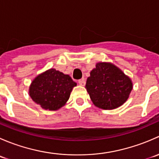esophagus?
Segmentation results:
<instances>
[{
	"instance_id": "esophagus-1",
	"label": "esophagus",
	"mask_w": 159,
	"mask_h": 159,
	"mask_svg": "<svg viewBox=\"0 0 159 159\" xmlns=\"http://www.w3.org/2000/svg\"><path fill=\"white\" fill-rule=\"evenodd\" d=\"M78 84L81 86H84L85 85V81H84V79L78 80Z\"/></svg>"
}]
</instances>
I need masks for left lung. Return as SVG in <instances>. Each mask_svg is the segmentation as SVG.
<instances>
[{"instance_id": "obj_1", "label": "left lung", "mask_w": 159, "mask_h": 159, "mask_svg": "<svg viewBox=\"0 0 159 159\" xmlns=\"http://www.w3.org/2000/svg\"><path fill=\"white\" fill-rule=\"evenodd\" d=\"M85 88L95 106L110 110L126 102L132 90V83L115 65L98 63L90 73Z\"/></svg>"}]
</instances>
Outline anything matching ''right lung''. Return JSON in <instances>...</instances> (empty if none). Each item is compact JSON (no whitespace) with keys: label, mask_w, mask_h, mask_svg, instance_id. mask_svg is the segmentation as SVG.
I'll use <instances>...</instances> for the list:
<instances>
[{"label":"right lung","mask_w":159,"mask_h":159,"mask_svg":"<svg viewBox=\"0 0 159 159\" xmlns=\"http://www.w3.org/2000/svg\"><path fill=\"white\" fill-rule=\"evenodd\" d=\"M76 85L69 75L51 68L35 78L30 84L29 94L32 100L42 108L55 111L66 103Z\"/></svg>","instance_id":"right-lung-1"}]
</instances>
